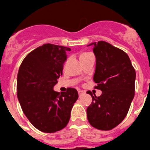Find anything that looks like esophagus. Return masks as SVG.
Masks as SVG:
<instances>
[{"mask_svg": "<svg viewBox=\"0 0 150 150\" xmlns=\"http://www.w3.org/2000/svg\"><path fill=\"white\" fill-rule=\"evenodd\" d=\"M78 93H79V96H82V95H83L85 93L83 91H82V90H79V91H78Z\"/></svg>", "mask_w": 150, "mask_h": 150, "instance_id": "obj_1", "label": "esophagus"}]
</instances>
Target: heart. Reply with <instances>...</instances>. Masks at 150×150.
I'll use <instances>...</instances> for the list:
<instances>
[{
	"label": "heart",
	"instance_id": "obj_1",
	"mask_svg": "<svg viewBox=\"0 0 150 150\" xmlns=\"http://www.w3.org/2000/svg\"><path fill=\"white\" fill-rule=\"evenodd\" d=\"M89 55H91V54L89 53V52H83V53H81L79 55V59L84 58V57L89 56Z\"/></svg>",
	"mask_w": 150,
	"mask_h": 150
}]
</instances>
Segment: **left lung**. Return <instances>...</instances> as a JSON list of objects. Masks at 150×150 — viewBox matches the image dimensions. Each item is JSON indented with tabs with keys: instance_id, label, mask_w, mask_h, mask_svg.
I'll use <instances>...</instances> for the list:
<instances>
[{
	"instance_id": "8db88e82",
	"label": "left lung",
	"mask_w": 150,
	"mask_h": 150,
	"mask_svg": "<svg viewBox=\"0 0 150 150\" xmlns=\"http://www.w3.org/2000/svg\"><path fill=\"white\" fill-rule=\"evenodd\" d=\"M93 46L96 57L94 82L102 94L96 97L90 91L93 102L86 110L87 118L93 127L111 130L128 114L135 96V71L128 54L111 44L99 41Z\"/></svg>"
}]
</instances>
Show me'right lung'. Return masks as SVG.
I'll return each instance as SVG.
<instances>
[{
  "mask_svg": "<svg viewBox=\"0 0 150 150\" xmlns=\"http://www.w3.org/2000/svg\"><path fill=\"white\" fill-rule=\"evenodd\" d=\"M70 48L46 43L30 52L21 64L17 77V96L22 111L33 125L46 133L63 129L79 98L75 89L54 90L62 75L66 51Z\"/></svg>",
  "mask_w": 150,
  "mask_h": 150,
  "instance_id": "add662e5",
  "label": "right lung"
}]
</instances>
